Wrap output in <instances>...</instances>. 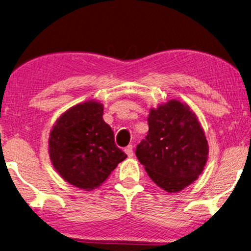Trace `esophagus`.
I'll use <instances>...</instances> for the list:
<instances>
[{
  "label": "esophagus",
  "mask_w": 251,
  "mask_h": 251,
  "mask_svg": "<svg viewBox=\"0 0 251 251\" xmlns=\"http://www.w3.org/2000/svg\"><path fill=\"white\" fill-rule=\"evenodd\" d=\"M125 152H126V155H128L129 158H131V157H132V155H133V147L131 146V145L128 146V147H126V149H125Z\"/></svg>",
  "instance_id": "34e87169"
}]
</instances>
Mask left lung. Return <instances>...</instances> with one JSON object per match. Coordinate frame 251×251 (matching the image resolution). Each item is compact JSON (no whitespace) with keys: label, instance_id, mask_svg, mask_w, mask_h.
I'll use <instances>...</instances> for the list:
<instances>
[{"label":"left lung","instance_id":"obj_1","mask_svg":"<svg viewBox=\"0 0 251 251\" xmlns=\"http://www.w3.org/2000/svg\"><path fill=\"white\" fill-rule=\"evenodd\" d=\"M149 131L135 150L148 176L167 192H179L198 179L208 160L206 134L187 103L169 100L150 109Z\"/></svg>","mask_w":251,"mask_h":251}]
</instances>
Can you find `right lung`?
<instances>
[{"label": "right lung", "instance_id": "obj_1", "mask_svg": "<svg viewBox=\"0 0 251 251\" xmlns=\"http://www.w3.org/2000/svg\"><path fill=\"white\" fill-rule=\"evenodd\" d=\"M96 100L73 105L57 118L49 137L50 160L65 181L82 190L100 187L126 158Z\"/></svg>", "mask_w": 251, "mask_h": 251}]
</instances>
